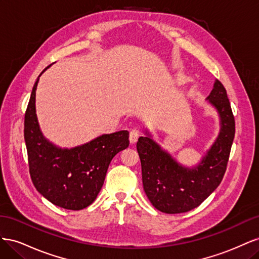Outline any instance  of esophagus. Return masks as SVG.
Instances as JSON below:
<instances>
[{
    "label": "esophagus",
    "mask_w": 259,
    "mask_h": 259,
    "mask_svg": "<svg viewBox=\"0 0 259 259\" xmlns=\"http://www.w3.org/2000/svg\"><path fill=\"white\" fill-rule=\"evenodd\" d=\"M139 138V132L137 130H132L130 132V142L131 144H135Z\"/></svg>",
    "instance_id": "34e87169"
}]
</instances>
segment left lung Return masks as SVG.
I'll use <instances>...</instances> for the list:
<instances>
[{
  "label": "left lung",
  "instance_id": "1",
  "mask_svg": "<svg viewBox=\"0 0 259 259\" xmlns=\"http://www.w3.org/2000/svg\"><path fill=\"white\" fill-rule=\"evenodd\" d=\"M219 119L214 143L193 165H184L153 139L148 128L137 142L145 193L151 204L166 214L199 206L222 183L234 138V117L224 85L215 80L206 97Z\"/></svg>",
  "mask_w": 259,
  "mask_h": 259
}]
</instances>
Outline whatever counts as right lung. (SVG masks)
<instances>
[{"instance_id": "add662e5", "label": "right lung", "mask_w": 259, "mask_h": 259, "mask_svg": "<svg viewBox=\"0 0 259 259\" xmlns=\"http://www.w3.org/2000/svg\"><path fill=\"white\" fill-rule=\"evenodd\" d=\"M42 73L34 83L25 115L31 179L36 190L54 205L80 210L96 200L113 156L130 145V133L103 134L72 148L52 143L44 136L36 115L35 94Z\"/></svg>"}]
</instances>
